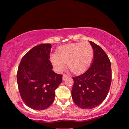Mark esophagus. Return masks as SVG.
<instances>
[{"label":"esophagus","instance_id":"esophagus-1","mask_svg":"<svg viewBox=\"0 0 129 129\" xmlns=\"http://www.w3.org/2000/svg\"><path fill=\"white\" fill-rule=\"evenodd\" d=\"M68 77H69V76L65 74H63V81H64V80L66 79V78H67Z\"/></svg>","mask_w":129,"mask_h":129}]
</instances>
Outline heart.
Here are the masks:
<instances>
[{
    "instance_id": "obj_1",
    "label": "heart",
    "mask_w": 129,
    "mask_h": 129,
    "mask_svg": "<svg viewBox=\"0 0 129 129\" xmlns=\"http://www.w3.org/2000/svg\"><path fill=\"white\" fill-rule=\"evenodd\" d=\"M93 58V50L87 42L70 43L60 46L56 53L51 56L54 69L60 72L66 66L74 73L83 72L91 64Z\"/></svg>"
}]
</instances>
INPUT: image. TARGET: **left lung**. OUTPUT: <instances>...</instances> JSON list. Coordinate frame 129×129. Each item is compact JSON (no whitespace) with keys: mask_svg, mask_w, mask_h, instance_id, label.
Wrapping results in <instances>:
<instances>
[{"mask_svg":"<svg viewBox=\"0 0 129 129\" xmlns=\"http://www.w3.org/2000/svg\"><path fill=\"white\" fill-rule=\"evenodd\" d=\"M93 49V62L83 74L73 77L71 95L75 104L83 109L98 106L108 94L111 82V62L100 46L90 41Z\"/></svg>","mask_w":129,"mask_h":129,"instance_id":"left-lung-1","label":"left lung"}]
</instances>
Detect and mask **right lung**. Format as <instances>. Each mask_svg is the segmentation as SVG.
I'll return each mask as SVG.
<instances>
[{"mask_svg":"<svg viewBox=\"0 0 129 129\" xmlns=\"http://www.w3.org/2000/svg\"><path fill=\"white\" fill-rule=\"evenodd\" d=\"M51 44L34 47L23 57L17 72L19 91L24 103L30 108L42 110L55 100V91L62 82V75L52 70Z\"/></svg>","mask_w":129,"mask_h":129,"instance_id":"add662e5","label":"right lung"}]
</instances>
